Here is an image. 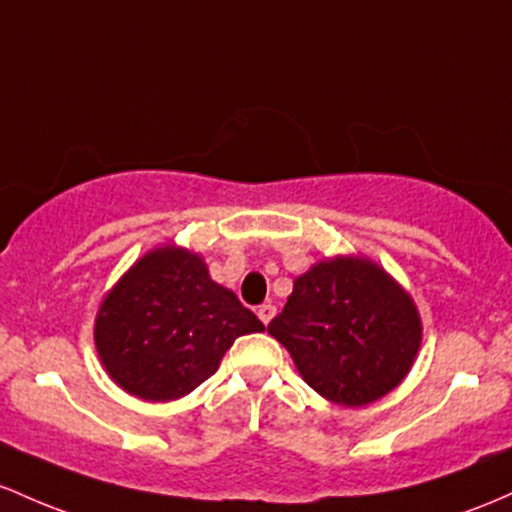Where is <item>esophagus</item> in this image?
I'll return each mask as SVG.
<instances>
[{"label":"esophagus","mask_w":512,"mask_h":512,"mask_svg":"<svg viewBox=\"0 0 512 512\" xmlns=\"http://www.w3.org/2000/svg\"><path fill=\"white\" fill-rule=\"evenodd\" d=\"M275 317V307L273 304H261V307H258V319L263 321V324H271V319Z\"/></svg>","instance_id":"34e87169"}]
</instances>
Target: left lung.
<instances>
[{
    "instance_id": "8db88e82",
    "label": "left lung",
    "mask_w": 512,
    "mask_h": 512,
    "mask_svg": "<svg viewBox=\"0 0 512 512\" xmlns=\"http://www.w3.org/2000/svg\"><path fill=\"white\" fill-rule=\"evenodd\" d=\"M268 333L314 392L360 409L404 382L423 324L413 297L380 263L350 254L324 258L295 278Z\"/></svg>"
}]
</instances>
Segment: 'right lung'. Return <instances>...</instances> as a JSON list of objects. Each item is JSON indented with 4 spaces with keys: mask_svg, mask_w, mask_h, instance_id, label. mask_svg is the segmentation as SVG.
Listing matches in <instances>:
<instances>
[{
    "mask_svg": "<svg viewBox=\"0 0 512 512\" xmlns=\"http://www.w3.org/2000/svg\"><path fill=\"white\" fill-rule=\"evenodd\" d=\"M266 331L232 290L210 278L198 251L162 244L103 295L94 343L103 370L142 401L191 394L246 333Z\"/></svg>",
    "mask_w": 512,
    "mask_h": 512,
    "instance_id": "1",
    "label": "right lung"
}]
</instances>
